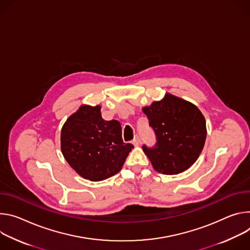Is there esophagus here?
<instances>
[{"mask_svg": "<svg viewBox=\"0 0 250 250\" xmlns=\"http://www.w3.org/2000/svg\"><path fill=\"white\" fill-rule=\"evenodd\" d=\"M140 142H141V140H140V137L139 136H135V138L133 139V141H132V143H133V145L134 146H139L140 145Z\"/></svg>", "mask_w": 250, "mask_h": 250, "instance_id": "esophagus-1", "label": "esophagus"}]
</instances>
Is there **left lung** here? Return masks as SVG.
Listing matches in <instances>:
<instances>
[{"label": "left lung", "instance_id": "obj_1", "mask_svg": "<svg viewBox=\"0 0 250 250\" xmlns=\"http://www.w3.org/2000/svg\"><path fill=\"white\" fill-rule=\"evenodd\" d=\"M156 143L143 145L153 168L165 175H177L199 158L207 137L206 120L199 108L184 99L167 94L161 101L144 107Z\"/></svg>", "mask_w": 250, "mask_h": 250}]
</instances>
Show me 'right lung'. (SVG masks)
Masks as SVG:
<instances>
[{"mask_svg": "<svg viewBox=\"0 0 250 250\" xmlns=\"http://www.w3.org/2000/svg\"><path fill=\"white\" fill-rule=\"evenodd\" d=\"M101 107L81 106L62 129V152L81 177L93 182L117 174L134 148L124 143L117 120L105 121Z\"/></svg>", "mask_w": 250, "mask_h": 250, "instance_id": "add662e5", "label": "right lung"}]
</instances>
